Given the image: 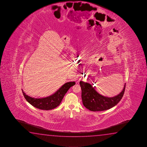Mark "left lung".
Returning <instances> with one entry per match:
<instances>
[{"instance_id": "obj_1", "label": "left lung", "mask_w": 147, "mask_h": 147, "mask_svg": "<svg viewBox=\"0 0 147 147\" xmlns=\"http://www.w3.org/2000/svg\"><path fill=\"white\" fill-rule=\"evenodd\" d=\"M81 98L86 108L92 111H102L111 109L118 103L123 97L125 84L122 92L114 97H107L98 94L90 83L80 81Z\"/></svg>"}]
</instances>
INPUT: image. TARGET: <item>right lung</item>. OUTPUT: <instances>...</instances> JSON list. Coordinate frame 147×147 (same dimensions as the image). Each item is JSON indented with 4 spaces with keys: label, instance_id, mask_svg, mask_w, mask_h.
I'll return each instance as SVG.
<instances>
[{
    "label": "right lung",
    "instance_id": "obj_1",
    "mask_svg": "<svg viewBox=\"0 0 147 147\" xmlns=\"http://www.w3.org/2000/svg\"><path fill=\"white\" fill-rule=\"evenodd\" d=\"M75 84V82L74 81L65 83L55 93L45 98H32L27 95L23 90L22 92L26 100L33 106L41 110H50L59 106L66 92Z\"/></svg>",
    "mask_w": 147,
    "mask_h": 147
}]
</instances>
